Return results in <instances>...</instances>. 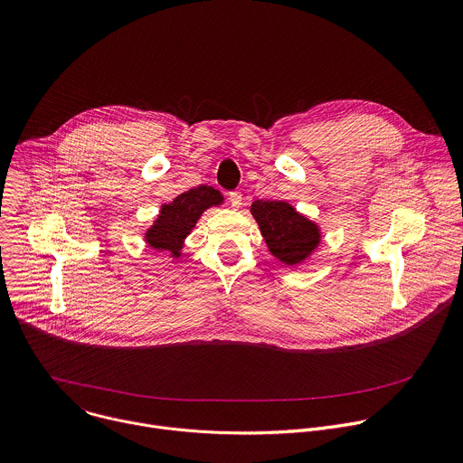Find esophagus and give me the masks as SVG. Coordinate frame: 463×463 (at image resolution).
Segmentation results:
<instances>
[{
  "label": "esophagus",
  "instance_id": "34e87169",
  "mask_svg": "<svg viewBox=\"0 0 463 463\" xmlns=\"http://www.w3.org/2000/svg\"><path fill=\"white\" fill-rule=\"evenodd\" d=\"M229 202H231V205H232L234 209H240L241 203H243L241 193H231V194H229Z\"/></svg>",
  "mask_w": 463,
  "mask_h": 463
}]
</instances>
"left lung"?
Listing matches in <instances>:
<instances>
[{
  "label": "left lung",
  "instance_id": "1",
  "mask_svg": "<svg viewBox=\"0 0 463 463\" xmlns=\"http://www.w3.org/2000/svg\"><path fill=\"white\" fill-rule=\"evenodd\" d=\"M269 252L288 267L309 260L322 243V227L285 200H256L250 205Z\"/></svg>",
  "mask_w": 463,
  "mask_h": 463
}]
</instances>
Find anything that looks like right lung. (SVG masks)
<instances>
[{
    "label": "right lung",
    "mask_w": 463,
    "mask_h": 463,
    "mask_svg": "<svg viewBox=\"0 0 463 463\" xmlns=\"http://www.w3.org/2000/svg\"><path fill=\"white\" fill-rule=\"evenodd\" d=\"M223 194L211 187L200 185L178 194L173 202L160 207L148 229H145L143 241L156 252H165L173 261L184 256L185 240L194 231L198 220L211 207L223 205Z\"/></svg>",
    "instance_id": "1"
}]
</instances>
